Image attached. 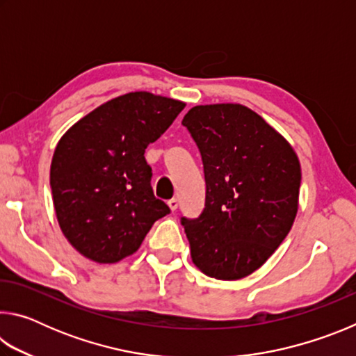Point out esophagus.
I'll use <instances>...</instances> for the list:
<instances>
[{
  "label": "esophagus",
  "instance_id": "34e87169",
  "mask_svg": "<svg viewBox=\"0 0 356 356\" xmlns=\"http://www.w3.org/2000/svg\"><path fill=\"white\" fill-rule=\"evenodd\" d=\"M168 207H170V209L172 210V212H174V210H177V207H179V201L176 200V197H172V200L168 201Z\"/></svg>",
  "mask_w": 356,
  "mask_h": 356
}]
</instances>
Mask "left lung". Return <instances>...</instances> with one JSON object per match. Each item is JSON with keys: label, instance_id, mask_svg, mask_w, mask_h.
<instances>
[{"label": "left lung", "instance_id": "1", "mask_svg": "<svg viewBox=\"0 0 356 356\" xmlns=\"http://www.w3.org/2000/svg\"><path fill=\"white\" fill-rule=\"evenodd\" d=\"M182 124L201 150L207 188L200 218H182L191 261L210 278L242 280L268 261L293 226L298 155L240 104L193 106Z\"/></svg>", "mask_w": 356, "mask_h": 356}]
</instances>
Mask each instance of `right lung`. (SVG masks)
<instances>
[{
  "mask_svg": "<svg viewBox=\"0 0 356 356\" xmlns=\"http://www.w3.org/2000/svg\"><path fill=\"white\" fill-rule=\"evenodd\" d=\"M184 108L176 99L129 92L88 113L58 141L50 166L53 206L64 237L81 256L122 261L170 213L150 188L144 150Z\"/></svg>",
  "mask_w": 356,
  "mask_h": 356,
  "instance_id": "add662e5",
  "label": "right lung"
}]
</instances>
